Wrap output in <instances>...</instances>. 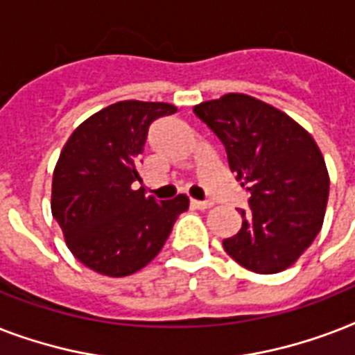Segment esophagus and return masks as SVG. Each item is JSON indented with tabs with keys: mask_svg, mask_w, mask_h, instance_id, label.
Here are the masks:
<instances>
[{
	"mask_svg": "<svg viewBox=\"0 0 355 355\" xmlns=\"http://www.w3.org/2000/svg\"><path fill=\"white\" fill-rule=\"evenodd\" d=\"M191 206L193 208H197V210H208V208H211V202L210 200H191Z\"/></svg>",
	"mask_w": 355,
	"mask_h": 355,
	"instance_id": "obj_1",
	"label": "esophagus"
}]
</instances>
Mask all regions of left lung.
I'll use <instances>...</instances> for the list:
<instances>
[{
    "instance_id": "left-lung-1",
    "label": "left lung",
    "mask_w": 355,
    "mask_h": 355,
    "mask_svg": "<svg viewBox=\"0 0 355 355\" xmlns=\"http://www.w3.org/2000/svg\"><path fill=\"white\" fill-rule=\"evenodd\" d=\"M225 145L228 166L250 193L241 230L223 239L245 269L275 275L291 267L324 221L330 177L311 134L278 108L245 94L193 107Z\"/></svg>"
}]
</instances>
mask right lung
Segmentation results:
<instances>
[{
    "instance_id": "1",
    "label": "right lung",
    "mask_w": 355,
    "mask_h": 355,
    "mask_svg": "<svg viewBox=\"0 0 355 355\" xmlns=\"http://www.w3.org/2000/svg\"><path fill=\"white\" fill-rule=\"evenodd\" d=\"M177 112L169 103L119 101L83 121L53 171L51 211L75 258L99 275L144 269L173 230L189 199L156 202L138 173L150 123Z\"/></svg>"
}]
</instances>
